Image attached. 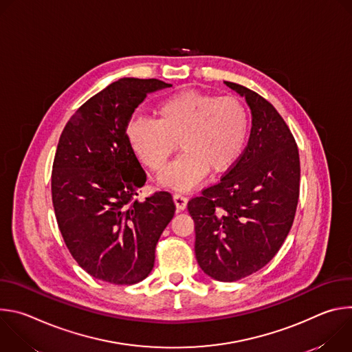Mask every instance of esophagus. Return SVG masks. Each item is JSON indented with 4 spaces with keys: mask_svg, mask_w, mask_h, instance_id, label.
I'll use <instances>...</instances> for the list:
<instances>
[{
    "mask_svg": "<svg viewBox=\"0 0 352 352\" xmlns=\"http://www.w3.org/2000/svg\"><path fill=\"white\" fill-rule=\"evenodd\" d=\"M174 204L178 210H184L186 208L188 199H186V196H184L181 193H174Z\"/></svg>",
    "mask_w": 352,
    "mask_h": 352,
    "instance_id": "obj_1",
    "label": "esophagus"
}]
</instances>
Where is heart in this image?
I'll return each mask as SVG.
<instances>
[{
  "instance_id": "heart-1",
  "label": "heart",
  "mask_w": 352,
  "mask_h": 352,
  "mask_svg": "<svg viewBox=\"0 0 352 352\" xmlns=\"http://www.w3.org/2000/svg\"><path fill=\"white\" fill-rule=\"evenodd\" d=\"M156 117L131 121L126 136L136 157L157 175L166 171L179 144L182 155L163 175V182L174 189H190L206 173H228L243 153L249 113L235 96L179 91L163 100Z\"/></svg>"
}]
</instances>
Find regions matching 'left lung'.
Instances as JSON below:
<instances>
[{
  "label": "left lung",
  "mask_w": 352,
  "mask_h": 352,
  "mask_svg": "<svg viewBox=\"0 0 352 352\" xmlns=\"http://www.w3.org/2000/svg\"><path fill=\"white\" fill-rule=\"evenodd\" d=\"M245 96L252 114L248 146L221 179L188 202L195 255L208 276L236 281L256 273L287 238L299 197V153L277 110L256 91L224 82Z\"/></svg>",
  "instance_id": "8db88e82"
}]
</instances>
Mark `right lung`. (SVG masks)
Listing matches in <instances>:
<instances>
[{
    "instance_id": "add662e5",
    "label": "right lung",
    "mask_w": 352,
    "mask_h": 352,
    "mask_svg": "<svg viewBox=\"0 0 352 352\" xmlns=\"http://www.w3.org/2000/svg\"><path fill=\"white\" fill-rule=\"evenodd\" d=\"M159 79L122 78L90 97L67 122L52 173L53 206L67 248L94 278L131 285L155 266L160 235L174 217L170 192L138 200L146 173L126 128Z\"/></svg>"
}]
</instances>
